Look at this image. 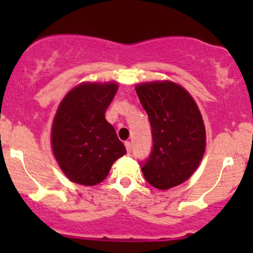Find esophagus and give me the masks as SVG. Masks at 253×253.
Wrapping results in <instances>:
<instances>
[{
	"instance_id": "obj_1",
	"label": "esophagus",
	"mask_w": 253,
	"mask_h": 253,
	"mask_svg": "<svg viewBox=\"0 0 253 253\" xmlns=\"http://www.w3.org/2000/svg\"><path fill=\"white\" fill-rule=\"evenodd\" d=\"M125 147H126V150H127V153H128V155L131 154V152H132V144L129 142H125Z\"/></svg>"
}]
</instances>
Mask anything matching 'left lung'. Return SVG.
I'll list each match as a JSON object with an SVG mask.
<instances>
[{
  "mask_svg": "<svg viewBox=\"0 0 253 253\" xmlns=\"http://www.w3.org/2000/svg\"><path fill=\"white\" fill-rule=\"evenodd\" d=\"M152 128L153 147L141 162L145 180L155 188L180 185L195 172L206 149V129L192 96L172 82L136 86Z\"/></svg>",
  "mask_w": 253,
  "mask_h": 253,
  "instance_id": "8db88e82",
  "label": "left lung"
}]
</instances>
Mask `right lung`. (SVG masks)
<instances>
[{
  "label": "right lung",
  "instance_id": "add662e5",
  "mask_svg": "<svg viewBox=\"0 0 253 253\" xmlns=\"http://www.w3.org/2000/svg\"><path fill=\"white\" fill-rule=\"evenodd\" d=\"M116 91V83L82 84L58 106L51 132L52 150L73 182L85 186L101 182L115 160L126 154L124 143L105 120Z\"/></svg>",
  "mask_w": 253,
  "mask_h": 253
}]
</instances>
